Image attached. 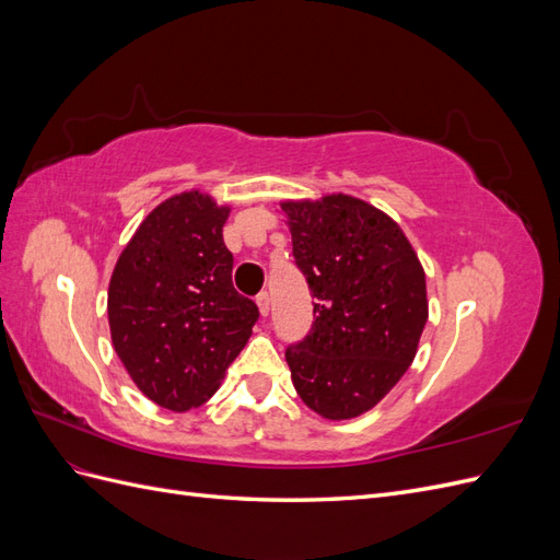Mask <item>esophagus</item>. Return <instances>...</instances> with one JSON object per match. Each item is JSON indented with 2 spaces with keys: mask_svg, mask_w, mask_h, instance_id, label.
<instances>
[{
  "mask_svg": "<svg viewBox=\"0 0 560 560\" xmlns=\"http://www.w3.org/2000/svg\"><path fill=\"white\" fill-rule=\"evenodd\" d=\"M257 306H259V313H261L264 317L270 313V296H268V292L257 294Z\"/></svg>",
  "mask_w": 560,
  "mask_h": 560,
  "instance_id": "esophagus-1",
  "label": "esophagus"
}]
</instances>
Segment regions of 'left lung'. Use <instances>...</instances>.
Masks as SVG:
<instances>
[{"label":"left lung","mask_w":560,"mask_h":560,"mask_svg":"<svg viewBox=\"0 0 560 560\" xmlns=\"http://www.w3.org/2000/svg\"><path fill=\"white\" fill-rule=\"evenodd\" d=\"M294 264L313 292V327L284 350L299 397L329 420L376 406L416 358L428 322L425 273L401 229L334 194L282 202Z\"/></svg>","instance_id":"left-lung-1"}]
</instances>
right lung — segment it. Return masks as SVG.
<instances>
[{
	"label": "right lung",
	"instance_id": "obj_1",
	"mask_svg": "<svg viewBox=\"0 0 560 560\" xmlns=\"http://www.w3.org/2000/svg\"><path fill=\"white\" fill-rule=\"evenodd\" d=\"M226 217L229 208L198 191L167 198L135 231L112 273L114 350L163 409L208 401L259 319L257 303L231 280Z\"/></svg>",
	"mask_w": 560,
	"mask_h": 560
}]
</instances>
